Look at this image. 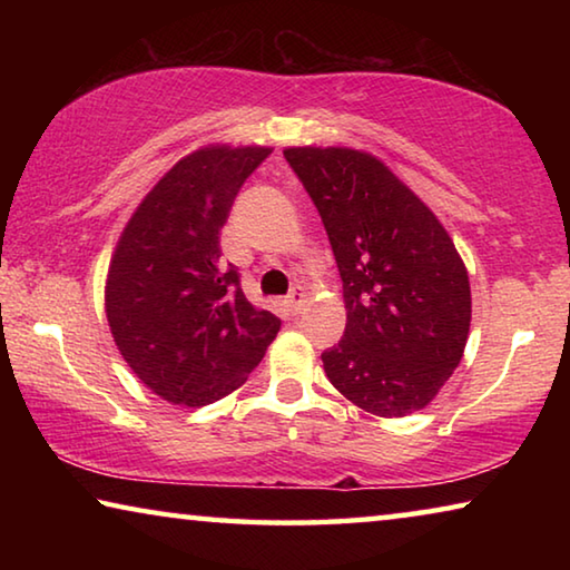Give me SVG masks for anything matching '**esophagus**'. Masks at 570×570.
<instances>
[{
  "instance_id": "1",
  "label": "esophagus",
  "mask_w": 570,
  "mask_h": 570,
  "mask_svg": "<svg viewBox=\"0 0 570 570\" xmlns=\"http://www.w3.org/2000/svg\"><path fill=\"white\" fill-rule=\"evenodd\" d=\"M284 304H286V308H288V312H292L294 316L302 314V308H304V304H306V294L302 292V288H294V292L286 296Z\"/></svg>"
}]
</instances>
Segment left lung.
<instances>
[{
  "label": "left lung",
  "instance_id": "left-lung-1",
  "mask_svg": "<svg viewBox=\"0 0 570 570\" xmlns=\"http://www.w3.org/2000/svg\"><path fill=\"white\" fill-rule=\"evenodd\" d=\"M320 210L344 284L346 326L322 354L346 400L404 417L435 400L465 352L470 282L438 216L370 153L286 148Z\"/></svg>",
  "mask_w": 570,
  "mask_h": 570
}]
</instances>
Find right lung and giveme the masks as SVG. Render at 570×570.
<instances>
[{
    "instance_id": "obj_1",
    "label": "right lung",
    "mask_w": 570,
    "mask_h": 570,
    "mask_svg": "<svg viewBox=\"0 0 570 570\" xmlns=\"http://www.w3.org/2000/svg\"><path fill=\"white\" fill-rule=\"evenodd\" d=\"M272 148L208 146L178 160L115 246L105 312L122 360L173 404L204 407L246 382L282 320L248 302L220 228Z\"/></svg>"
}]
</instances>
